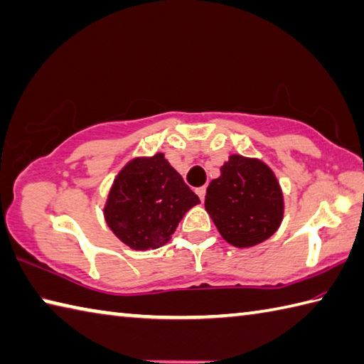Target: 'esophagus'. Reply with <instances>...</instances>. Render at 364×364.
<instances>
[{"mask_svg": "<svg viewBox=\"0 0 364 364\" xmlns=\"http://www.w3.org/2000/svg\"><path fill=\"white\" fill-rule=\"evenodd\" d=\"M196 193H197V196H199V199L203 202L205 200V193H207V188H205V186L197 188Z\"/></svg>", "mask_w": 364, "mask_h": 364, "instance_id": "esophagus-1", "label": "esophagus"}]
</instances>
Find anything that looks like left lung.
I'll list each match as a JSON object with an SVG mask.
<instances>
[{
  "label": "left lung",
  "instance_id": "8db88e82",
  "mask_svg": "<svg viewBox=\"0 0 364 364\" xmlns=\"http://www.w3.org/2000/svg\"><path fill=\"white\" fill-rule=\"evenodd\" d=\"M205 208L230 245L245 248L267 240L283 218V196L266 164L230 156L211 181Z\"/></svg>",
  "mask_w": 364,
  "mask_h": 364
}]
</instances>
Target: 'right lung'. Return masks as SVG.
Listing matches in <instances>:
<instances>
[{
	"label": "right lung",
	"mask_w": 364,
	"mask_h": 364,
	"mask_svg": "<svg viewBox=\"0 0 364 364\" xmlns=\"http://www.w3.org/2000/svg\"><path fill=\"white\" fill-rule=\"evenodd\" d=\"M199 202L164 154H156L122 168L111 188L105 220L125 245L154 250L170 240L184 213Z\"/></svg>",
	"instance_id": "add662e5"
}]
</instances>
